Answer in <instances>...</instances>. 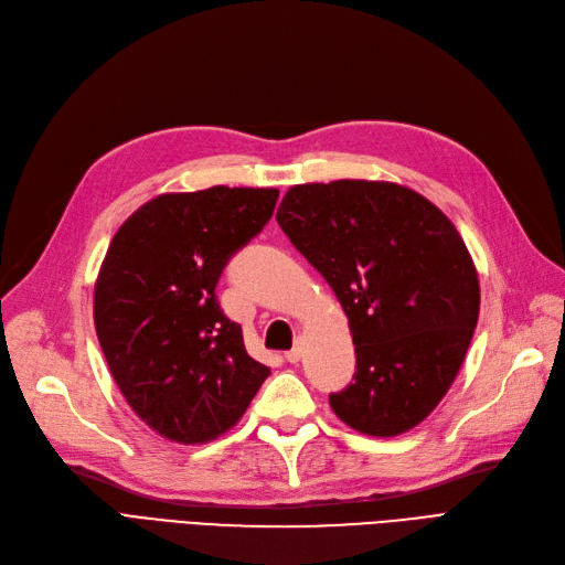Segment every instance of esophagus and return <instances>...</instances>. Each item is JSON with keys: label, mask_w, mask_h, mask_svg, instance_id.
Segmentation results:
<instances>
[{"label": "esophagus", "mask_w": 565, "mask_h": 565, "mask_svg": "<svg viewBox=\"0 0 565 565\" xmlns=\"http://www.w3.org/2000/svg\"><path fill=\"white\" fill-rule=\"evenodd\" d=\"M301 355H303V348H301V343L297 341L295 345H291V350H287V353H285V360L291 362V364H297V362L301 360Z\"/></svg>", "instance_id": "esophagus-1"}]
</instances>
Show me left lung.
Instances as JSON below:
<instances>
[{"mask_svg": "<svg viewBox=\"0 0 565 565\" xmlns=\"http://www.w3.org/2000/svg\"><path fill=\"white\" fill-rule=\"evenodd\" d=\"M276 220L348 316L358 372L329 395L334 414L372 437L412 430L451 387L479 320L460 233L420 193L366 180L291 186Z\"/></svg>", "mask_w": 565, "mask_h": 565, "instance_id": "obj_1", "label": "left lung"}]
</instances>
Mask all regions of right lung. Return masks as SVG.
Wrapping results in <instances>:
<instances>
[{"mask_svg": "<svg viewBox=\"0 0 565 565\" xmlns=\"http://www.w3.org/2000/svg\"><path fill=\"white\" fill-rule=\"evenodd\" d=\"M278 189L210 186L151 199L116 231L95 280L97 341L151 430L205 444L236 425L270 369L252 360L215 287L274 215Z\"/></svg>", "mask_w": 565, "mask_h": 565, "instance_id": "add662e5", "label": "right lung"}]
</instances>
